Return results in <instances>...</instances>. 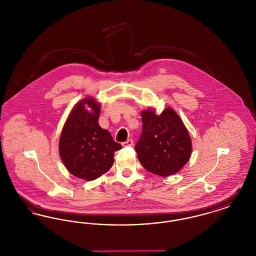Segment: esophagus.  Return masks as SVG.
I'll list each match as a JSON object with an SVG mask.
<instances>
[{"instance_id": "esophagus-1", "label": "esophagus", "mask_w": 256, "mask_h": 256, "mask_svg": "<svg viewBox=\"0 0 256 256\" xmlns=\"http://www.w3.org/2000/svg\"><path fill=\"white\" fill-rule=\"evenodd\" d=\"M122 145L124 146H132V145H134V140H132V139H128V140H126V142L122 143Z\"/></svg>"}]
</instances>
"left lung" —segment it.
<instances>
[{
    "mask_svg": "<svg viewBox=\"0 0 256 256\" xmlns=\"http://www.w3.org/2000/svg\"><path fill=\"white\" fill-rule=\"evenodd\" d=\"M143 132L135 152L146 170L169 176L182 169L192 154V141L182 118L172 108L159 115L154 108L141 112Z\"/></svg>",
    "mask_w": 256,
    "mask_h": 256,
    "instance_id": "obj_1",
    "label": "left lung"
}]
</instances>
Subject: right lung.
<instances>
[{
    "instance_id": "right-lung-1",
    "label": "right lung",
    "mask_w": 256,
    "mask_h": 256,
    "mask_svg": "<svg viewBox=\"0 0 256 256\" xmlns=\"http://www.w3.org/2000/svg\"><path fill=\"white\" fill-rule=\"evenodd\" d=\"M100 104L86 97L74 104L63 126L60 139L61 160L73 176L94 180L110 170L114 152L122 146L98 124Z\"/></svg>"
}]
</instances>
